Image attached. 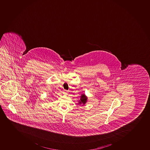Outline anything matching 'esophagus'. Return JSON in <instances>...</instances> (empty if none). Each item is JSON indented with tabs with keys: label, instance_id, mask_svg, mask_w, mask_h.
<instances>
[{
	"label": "esophagus",
	"instance_id": "34e87169",
	"mask_svg": "<svg viewBox=\"0 0 150 150\" xmlns=\"http://www.w3.org/2000/svg\"><path fill=\"white\" fill-rule=\"evenodd\" d=\"M63 93H64V94H67V93H67V91H64V92H63Z\"/></svg>",
	"mask_w": 150,
	"mask_h": 150
}]
</instances>
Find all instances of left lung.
I'll list each match as a JSON object with an SVG mask.
<instances>
[{"mask_svg": "<svg viewBox=\"0 0 150 150\" xmlns=\"http://www.w3.org/2000/svg\"><path fill=\"white\" fill-rule=\"evenodd\" d=\"M87 101V97L85 96L84 93L82 94L81 96H80V99L79 100V104H83L84 105Z\"/></svg>", "mask_w": 150, "mask_h": 150, "instance_id": "1", "label": "left lung"}]
</instances>
